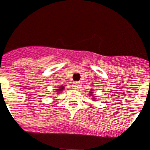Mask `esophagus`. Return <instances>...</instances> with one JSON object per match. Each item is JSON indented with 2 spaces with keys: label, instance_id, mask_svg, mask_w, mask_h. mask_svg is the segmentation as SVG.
<instances>
[{
  "label": "esophagus",
  "instance_id": "obj_1",
  "mask_svg": "<svg viewBox=\"0 0 150 150\" xmlns=\"http://www.w3.org/2000/svg\"><path fill=\"white\" fill-rule=\"evenodd\" d=\"M80 86H81V84L80 83L78 82H74L72 85V87L74 90H79L80 89Z\"/></svg>",
  "mask_w": 150,
  "mask_h": 150
}]
</instances>
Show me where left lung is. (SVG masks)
<instances>
[{
  "label": "left lung",
  "instance_id": "1",
  "mask_svg": "<svg viewBox=\"0 0 150 150\" xmlns=\"http://www.w3.org/2000/svg\"><path fill=\"white\" fill-rule=\"evenodd\" d=\"M89 95H90V96H89L90 97H92V101H93V102L96 101V97L93 96V90H91V91H90V92H89Z\"/></svg>",
  "mask_w": 150,
  "mask_h": 150
}]
</instances>
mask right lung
<instances>
[{
    "mask_svg": "<svg viewBox=\"0 0 150 150\" xmlns=\"http://www.w3.org/2000/svg\"><path fill=\"white\" fill-rule=\"evenodd\" d=\"M64 90H65V86H57V88L55 89L56 92H57V94L60 93H61L62 91Z\"/></svg>",
    "mask_w": 150,
    "mask_h": 150,
    "instance_id": "1",
    "label": "right lung"
}]
</instances>
